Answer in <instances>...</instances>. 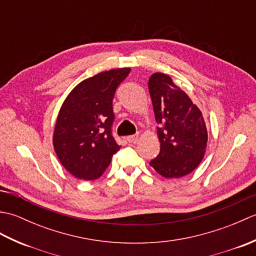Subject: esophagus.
<instances>
[{
    "mask_svg": "<svg viewBox=\"0 0 256 256\" xmlns=\"http://www.w3.org/2000/svg\"><path fill=\"white\" fill-rule=\"evenodd\" d=\"M138 138V134H134V135H130V136L126 138V142L128 143H136Z\"/></svg>",
    "mask_w": 256,
    "mask_h": 256,
    "instance_id": "obj_1",
    "label": "esophagus"
}]
</instances>
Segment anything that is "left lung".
Returning <instances> with one entry per match:
<instances>
[{"label":"left lung","mask_w":256,"mask_h":256,"mask_svg":"<svg viewBox=\"0 0 256 256\" xmlns=\"http://www.w3.org/2000/svg\"><path fill=\"white\" fill-rule=\"evenodd\" d=\"M160 142V152L150 166L165 178H179L197 168L206 152L208 132L199 108L165 74L148 80Z\"/></svg>","instance_id":"8db88e82"}]
</instances>
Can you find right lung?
Wrapping results in <instances>:
<instances>
[{"label":"right lung","instance_id":"add662e5","mask_svg":"<svg viewBox=\"0 0 256 256\" xmlns=\"http://www.w3.org/2000/svg\"><path fill=\"white\" fill-rule=\"evenodd\" d=\"M131 69L120 68L86 79L70 92L59 111L54 148L66 170L79 179L100 177L121 146L112 134V101Z\"/></svg>","mask_w":256,"mask_h":256}]
</instances>
